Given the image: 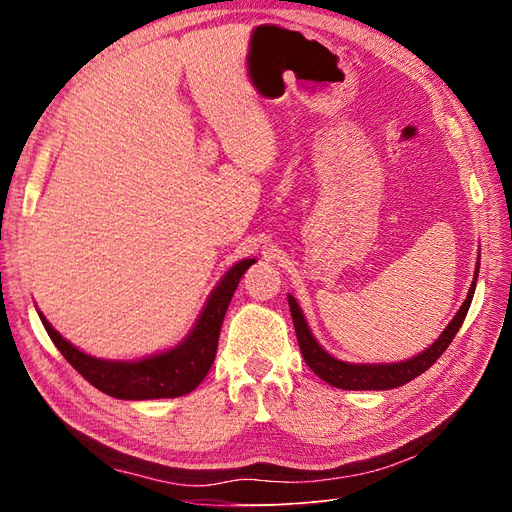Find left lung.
<instances>
[{
	"instance_id": "left-lung-1",
	"label": "left lung",
	"mask_w": 512,
	"mask_h": 512,
	"mask_svg": "<svg viewBox=\"0 0 512 512\" xmlns=\"http://www.w3.org/2000/svg\"><path fill=\"white\" fill-rule=\"evenodd\" d=\"M474 288H476V277L470 286L468 299L463 301L457 316L451 320V324H448L446 331L438 337V342H433V346H429L425 352L414 356V359L404 361V363H393V365H352V363L333 359L327 350H322L318 346L312 333H309L299 303L292 297H288V305H290L294 331H297L303 359L309 367H312V371L318 378L329 382L331 386H337V389H346V391H386V389H395V386L406 384V382L414 380L416 376H421L423 371H427L433 363L440 359L444 350L451 346L457 331L461 329L463 320H466V314H468L472 297H474Z\"/></svg>"
}]
</instances>
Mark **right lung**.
Listing matches in <instances>:
<instances>
[{"mask_svg":"<svg viewBox=\"0 0 512 512\" xmlns=\"http://www.w3.org/2000/svg\"><path fill=\"white\" fill-rule=\"evenodd\" d=\"M254 262L256 260L252 258L241 260L239 265H235L224 275L220 286L211 292L194 331L181 346L164 354L149 356V359H143L138 363H115L94 359V356H89L68 344L42 314L40 320L57 350L64 354V359L102 393L117 399L181 397L194 391L211 369L215 361V352H218L220 329L228 303L232 299V294H235L243 273L250 269Z\"/></svg>","mask_w":512,"mask_h":512,"instance_id":"obj_1","label":"right lung"}]
</instances>
